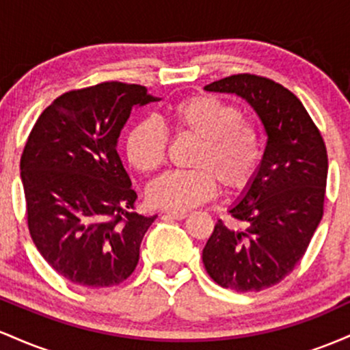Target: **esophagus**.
<instances>
[{
    "label": "esophagus",
    "instance_id": "1",
    "mask_svg": "<svg viewBox=\"0 0 350 350\" xmlns=\"http://www.w3.org/2000/svg\"><path fill=\"white\" fill-rule=\"evenodd\" d=\"M164 215L171 217V219H174V220H183V219H186V217H187V212H184V211H167V212H164Z\"/></svg>",
    "mask_w": 350,
    "mask_h": 350
}]
</instances>
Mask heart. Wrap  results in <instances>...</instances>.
<instances>
[{"mask_svg": "<svg viewBox=\"0 0 350 350\" xmlns=\"http://www.w3.org/2000/svg\"><path fill=\"white\" fill-rule=\"evenodd\" d=\"M164 123L176 136L198 139L191 159L194 170L172 171L152 180L146 189L151 206L186 211L211 199L217 183L226 191H239L255 176L262 159V136L234 105L212 95H192L174 103ZM166 150V131L152 120H142L128 131L124 154L138 171L161 167Z\"/></svg>", "mask_w": 350, "mask_h": 350, "instance_id": "heart-1", "label": "heart"}]
</instances>
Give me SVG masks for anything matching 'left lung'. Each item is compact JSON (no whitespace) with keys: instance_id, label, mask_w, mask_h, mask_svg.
<instances>
[{"instance_id":"left-lung-1","label":"left lung","mask_w":350,"mask_h":350,"mask_svg":"<svg viewBox=\"0 0 350 350\" xmlns=\"http://www.w3.org/2000/svg\"><path fill=\"white\" fill-rule=\"evenodd\" d=\"M204 90L245 100L267 133L255 176L228 207L247 228L217 220L202 250L204 267L220 286L262 291L293 271L323 219L326 146L298 97L270 79L239 74Z\"/></svg>"}]
</instances>
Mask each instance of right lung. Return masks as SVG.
<instances>
[{
	"label": "right lung",
	"instance_id": "obj_1",
	"mask_svg": "<svg viewBox=\"0 0 350 350\" xmlns=\"http://www.w3.org/2000/svg\"><path fill=\"white\" fill-rule=\"evenodd\" d=\"M161 98L105 82L55 98L21 156L27 226L42 258L66 280L115 286L135 271L156 215L131 212L136 192L116 146L131 110Z\"/></svg>",
	"mask_w": 350,
	"mask_h": 350
}]
</instances>
